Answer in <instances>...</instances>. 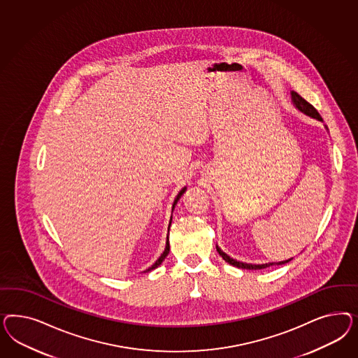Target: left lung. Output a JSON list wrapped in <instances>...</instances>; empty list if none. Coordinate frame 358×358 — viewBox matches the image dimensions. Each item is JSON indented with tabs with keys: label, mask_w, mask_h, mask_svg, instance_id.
<instances>
[{
	"label": "left lung",
	"mask_w": 358,
	"mask_h": 358,
	"mask_svg": "<svg viewBox=\"0 0 358 358\" xmlns=\"http://www.w3.org/2000/svg\"><path fill=\"white\" fill-rule=\"evenodd\" d=\"M292 101H293L294 106L298 108L301 113H303L306 115H308V117H311V118H315V120H320V122H323V118L320 117V114L317 113V110L311 105V103H308L304 98L301 97L296 92H292ZM217 253L222 256V259L228 262V264H231V265H234V266H236V268H241V269H248V271H259V269H265V268H269L271 265H282V264H286V262H289L290 260H285L280 261V262H269V264H261V265H255V264H245V262H240V261L234 260V259H231L228 255H226L223 250H220L219 247L217 245Z\"/></svg>",
	"instance_id": "1"
}]
</instances>
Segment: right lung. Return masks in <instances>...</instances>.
<instances>
[{"label": "right lung", "instance_id": "obj_1", "mask_svg": "<svg viewBox=\"0 0 358 358\" xmlns=\"http://www.w3.org/2000/svg\"><path fill=\"white\" fill-rule=\"evenodd\" d=\"M185 190H186V187H184V189H182V190L178 193V194H177V196H176V199H174L173 202V207H172V213H173L174 206L177 205L178 199H180V198L182 196V194H184ZM171 222H172V217H171ZM171 222H169V226H171ZM168 253H169V238H166V245H165V250H164L163 253H162V256H160V257L156 260V262L152 265L151 268H148V269H147L145 271H153L155 268H157V266H159V265H160V264H162V262L165 260V257L168 256Z\"/></svg>", "mask_w": 358, "mask_h": 358}]
</instances>
